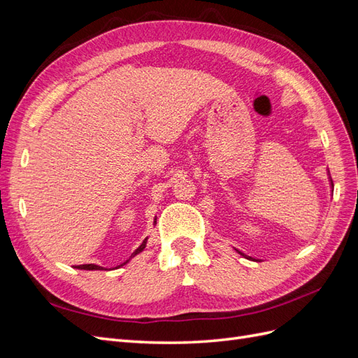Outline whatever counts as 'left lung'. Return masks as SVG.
Masks as SVG:
<instances>
[{
	"label": "left lung",
	"mask_w": 358,
	"mask_h": 358,
	"mask_svg": "<svg viewBox=\"0 0 358 358\" xmlns=\"http://www.w3.org/2000/svg\"><path fill=\"white\" fill-rule=\"evenodd\" d=\"M241 254H242V252H241ZM242 255H243V254H242Z\"/></svg>",
	"instance_id": "8db88e82"
}]
</instances>
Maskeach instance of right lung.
<instances>
[{"label": "right lung", "mask_w": 358, "mask_h": 358, "mask_svg": "<svg viewBox=\"0 0 358 358\" xmlns=\"http://www.w3.org/2000/svg\"><path fill=\"white\" fill-rule=\"evenodd\" d=\"M145 246H146V239L143 241V243L142 245H140L137 249H136V251L133 252V255L131 257H134L136 254H138V252H142L143 251V249H145ZM127 262H128V259H127ZM125 262V263H127ZM124 263V264H125ZM122 266V264H121ZM76 268H82V270H101L103 267H100V266H95V264H80V266H76Z\"/></svg>", "instance_id": "obj_1"}]
</instances>
